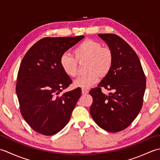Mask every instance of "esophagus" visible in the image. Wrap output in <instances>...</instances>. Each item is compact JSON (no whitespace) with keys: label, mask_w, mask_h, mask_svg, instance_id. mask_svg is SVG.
Returning a JSON list of instances; mask_svg holds the SVG:
<instances>
[{"label":"esophagus","mask_w":160,"mask_h":160,"mask_svg":"<svg viewBox=\"0 0 160 160\" xmlns=\"http://www.w3.org/2000/svg\"><path fill=\"white\" fill-rule=\"evenodd\" d=\"M89 93V91H88V90L84 89H82V93L83 95L87 94V93Z\"/></svg>","instance_id":"esophagus-1"}]
</instances>
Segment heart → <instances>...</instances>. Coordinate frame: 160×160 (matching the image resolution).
I'll list each match as a JSON object with an SVG mask.
<instances>
[{
	"label": "heart",
	"mask_w": 160,
	"mask_h": 160,
	"mask_svg": "<svg viewBox=\"0 0 160 160\" xmlns=\"http://www.w3.org/2000/svg\"><path fill=\"white\" fill-rule=\"evenodd\" d=\"M75 58L68 53L60 57V65L68 76L75 77L78 73V62L86 60L84 69L87 72L74 80L73 85L88 89L109 73L113 63V55L108 47L93 40H86L80 43L73 50Z\"/></svg>",
	"instance_id": "b5f03b06"
}]
</instances>
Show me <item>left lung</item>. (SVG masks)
Listing matches in <instances>:
<instances>
[{
  "label": "left lung",
  "instance_id": "1",
  "mask_svg": "<svg viewBox=\"0 0 160 160\" xmlns=\"http://www.w3.org/2000/svg\"><path fill=\"white\" fill-rule=\"evenodd\" d=\"M98 36L113 52V63L98 87L89 91L93 98L90 113L100 128L116 132L127 128L140 113L146 77L137 53L127 42L113 33ZM102 88L113 92L105 95Z\"/></svg>",
  "mask_w": 160,
  "mask_h": 160
}]
</instances>
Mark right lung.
<instances>
[{"label": "right lung", "instance_id": "add662e5", "mask_svg": "<svg viewBox=\"0 0 160 160\" xmlns=\"http://www.w3.org/2000/svg\"><path fill=\"white\" fill-rule=\"evenodd\" d=\"M84 36L47 37L38 40L22 58L16 91L22 116L31 128L53 135L69 122L81 96L77 88L59 96L72 83L60 65V57Z\"/></svg>", "mask_w": 160, "mask_h": 160}]
</instances>
